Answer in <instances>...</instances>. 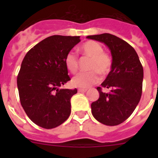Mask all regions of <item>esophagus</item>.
I'll return each mask as SVG.
<instances>
[{
	"mask_svg": "<svg viewBox=\"0 0 158 158\" xmlns=\"http://www.w3.org/2000/svg\"><path fill=\"white\" fill-rule=\"evenodd\" d=\"M88 90L87 89H78V92H86Z\"/></svg>",
	"mask_w": 158,
	"mask_h": 158,
	"instance_id": "obj_1",
	"label": "esophagus"
}]
</instances>
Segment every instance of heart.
Masks as SVG:
<instances>
[{
    "label": "heart",
    "instance_id": "obj_1",
    "mask_svg": "<svg viewBox=\"0 0 158 158\" xmlns=\"http://www.w3.org/2000/svg\"><path fill=\"white\" fill-rule=\"evenodd\" d=\"M81 50L87 56L90 57L91 62L89 69L92 71L88 73H79L72 79L74 86L80 88H88L99 81V75L108 74L111 69L112 60L109 53L103 51V47L95 41L89 40L81 46ZM66 68L71 73H74L78 69V58L74 52L70 51L65 58Z\"/></svg>",
    "mask_w": 158,
    "mask_h": 158
}]
</instances>
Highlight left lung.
Here are the masks:
<instances>
[{
	"label": "left lung",
	"instance_id": "8db88e82",
	"mask_svg": "<svg viewBox=\"0 0 158 158\" xmlns=\"http://www.w3.org/2000/svg\"><path fill=\"white\" fill-rule=\"evenodd\" d=\"M106 44L112 57L111 69L106 80L97 87L99 98L91 105L92 114L98 122L114 126L125 122L141 99L144 70L135 49L114 35L102 33L86 36ZM102 88H109L104 93Z\"/></svg>",
	"mask_w": 158,
	"mask_h": 158
}]
</instances>
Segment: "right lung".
<instances>
[{
    "label": "right lung",
    "instance_id": "1",
    "mask_svg": "<svg viewBox=\"0 0 158 158\" xmlns=\"http://www.w3.org/2000/svg\"><path fill=\"white\" fill-rule=\"evenodd\" d=\"M79 37L49 36L23 58L17 76L20 101L29 118L38 126L56 128L70 115V99L77 89L59 88L70 80L65 58L80 42Z\"/></svg>",
    "mask_w": 158,
    "mask_h": 158
}]
</instances>
